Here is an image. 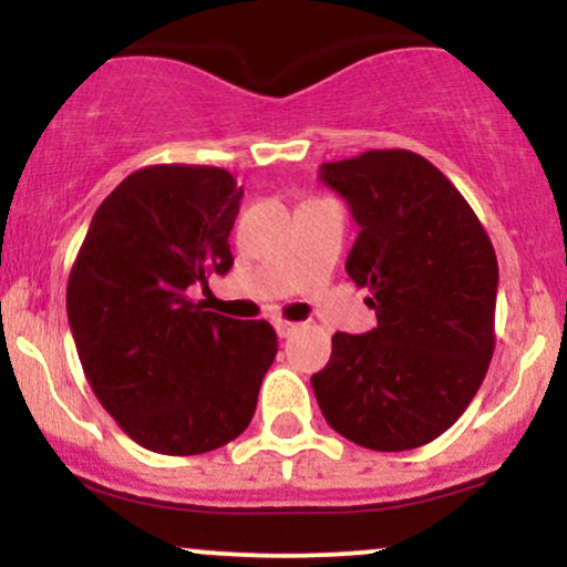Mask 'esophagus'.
Returning a JSON list of instances; mask_svg holds the SVG:
<instances>
[{"instance_id":"34e87169","label":"esophagus","mask_w":567,"mask_h":567,"mask_svg":"<svg viewBox=\"0 0 567 567\" xmlns=\"http://www.w3.org/2000/svg\"><path fill=\"white\" fill-rule=\"evenodd\" d=\"M275 328H277L279 338H288L290 333H296L298 324H296V322H288V320H277V322H275Z\"/></svg>"}]
</instances>
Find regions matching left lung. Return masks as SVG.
Returning a JSON list of instances; mask_svg holds the SVG:
<instances>
[{
  "mask_svg": "<svg viewBox=\"0 0 567 567\" xmlns=\"http://www.w3.org/2000/svg\"><path fill=\"white\" fill-rule=\"evenodd\" d=\"M320 178L360 224L347 275L379 324L333 336L315 396L354 445L413 451L458 421L491 365L496 250L458 188L408 148L324 162Z\"/></svg>",
  "mask_w": 567,
  "mask_h": 567,
  "instance_id": "8db88e82",
  "label": "left lung"
}]
</instances>
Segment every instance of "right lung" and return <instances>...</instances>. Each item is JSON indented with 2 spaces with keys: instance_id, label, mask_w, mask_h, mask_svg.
<instances>
[{
  "instance_id": "obj_1",
  "label": "right lung",
  "mask_w": 567,
  "mask_h": 567,
  "mask_svg": "<svg viewBox=\"0 0 567 567\" xmlns=\"http://www.w3.org/2000/svg\"><path fill=\"white\" fill-rule=\"evenodd\" d=\"M239 199L224 167H141L101 202L71 266L66 309L84 379L146 451H216L256 413L275 328L188 298L231 269Z\"/></svg>"
}]
</instances>
